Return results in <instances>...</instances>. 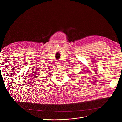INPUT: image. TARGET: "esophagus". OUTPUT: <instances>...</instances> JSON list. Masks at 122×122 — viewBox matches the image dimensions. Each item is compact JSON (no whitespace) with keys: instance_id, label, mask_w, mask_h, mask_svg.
I'll list each match as a JSON object with an SVG mask.
<instances>
[{"instance_id":"esophagus-1","label":"esophagus","mask_w":122,"mask_h":122,"mask_svg":"<svg viewBox=\"0 0 122 122\" xmlns=\"http://www.w3.org/2000/svg\"><path fill=\"white\" fill-rule=\"evenodd\" d=\"M59 64H58H58H57V65H58V66H59Z\"/></svg>"}]
</instances>
